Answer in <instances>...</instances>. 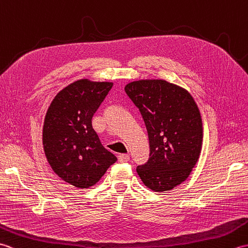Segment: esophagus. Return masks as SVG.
Segmentation results:
<instances>
[{
  "instance_id": "34e87169",
  "label": "esophagus",
  "mask_w": 248,
  "mask_h": 248,
  "mask_svg": "<svg viewBox=\"0 0 248 248\" xmlns=\"http://www.w3.org/2000/svg\"><path fill=\"white\" fill-rule=\"evenodd\" d=\"M130 160V156L128 155H125V154H123V155H118V161L119 162H128Z\"/></svg>"
}]
</instances>
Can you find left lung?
Segmentation results:
<instances>
[{
	"mask_svg": "<svg viewBox=\"0 0 248 248\" xmlns=\"http://www.w3.org/2000/svg\"><path fill=\"white\" fill-rule=\"evenodd\" d=\"M124 91L145 121L150 157L136 168L154 192L170 191L188 178L202 147V119L186 89L165 80H139Z\"/></svg>",
	"mask_w": 248,
	"mask_h": 248,
	"instance_id": "left-lung-1",
	"label": "left lung"
}]
</instances>
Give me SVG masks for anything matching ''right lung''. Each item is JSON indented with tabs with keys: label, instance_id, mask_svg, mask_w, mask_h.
<instances>
[{
	"label": "right lung",
	"instance_id": "1",
	"mask_svg": "<svg viewBox=\"0 0 248 248\" xmlns=\"http://www.w3.org/2000/svg\"><path fill=\"white\" fill-rule=\"evenodd\" d=\"M113 86L112 82L81 78L57 93L46 110L43 145L53 171L78 188L94 186L117 161L105 149L92 118Z\"/></svg>",
	"mask_w": 248,
	"mask_h": 248
}]
</instances>
